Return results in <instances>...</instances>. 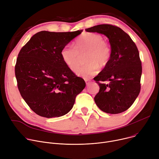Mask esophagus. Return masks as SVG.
<instances>
[{
  "instance_id": "34e87169",
  "label": "esophagus",
  "mask_w": 159,
  "mask_h": 159,
  "mask_svg": "<svg viewBox=\"0 0 159 159\" xmlns=\"http://www.w3.org/2000/svg\"><path fill=\"white\" fill-rule=\"evenodd\" d=\"M90 81L89 80H85V83L87 84V85H89V84L90 83Z\"/></svg>"
}]
</instances>
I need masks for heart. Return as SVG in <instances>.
<instances>
[{"mask_svg": "<svg viewBox=\"0 0 159 159\" xmlns=\"http://www.w3.org/2000/svg\"><path fill=\"white\" fill-rule=\"evenodd\" d=\"M75 48L67 45L62 48L61 58L67 67L72 71L79 65L80 55L88 53L86 57L87 64L78 69L76 74L85 80L97 74L101 67L108 64L111 57V49L104 41L103 37L95 33H85L75 42Z\"/></svg>", "mask_w": 159, "mask_h": 159, "instance_id": "1", "label": "heart"}]
</instances>
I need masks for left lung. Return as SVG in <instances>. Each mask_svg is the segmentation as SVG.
I'll list each match as a JSON object with an SVG mask.
<instances>
[{"mask_svg":"<svg viewBox=\"0 0 159 159\" xmlns=\"http://www.w3.org/2000/svg\"><path fill=\"white\" fill-rule=\"evenodd\" d=\"M85 31L105 35L111 48L109 62L94 78L99 85L96 104L108 114L123 112L132 105L141 90L142 65L137 46L126 33L115 25L100 24ZM106 80L108 84L99 82Z\"/></svg>","mask_w":159,"mask_h":159,"instance_id":"obj_1","label":"left lung"}]
</instances>
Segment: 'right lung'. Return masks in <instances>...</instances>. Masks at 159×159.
<instances>
[{"label":"right lung","instance_id":"right-lung-1","mask_svg":"<svg viewBox=\"0 0 159 159\" xmlns=\"http://www.w3.org/2000/svg\"><path fill=\"white\" fill-rule=\"evenodd\" d=\"M83 30L42 31L21 49L15 65L18 90L30 108L40 116L52 118L67 114L76 96L85 87L61 58V51Z\"/></svg>","mask_w":159,"mask_h":159}]
</instances>
